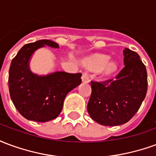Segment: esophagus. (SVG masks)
I'll use <instances>...</instances> for the list:
<instances>
[{
	"instance_id": "obj_1",
	"label": "esophagus",
	"mask_w": 156,
	"mask_h": 156,
	"mask_svg": "<svg viewBox=\"0 0 156 156\" xmlns=\"http://www.w3.org/2000/svg\"><path fill=\"white\" fill-rule=\"evenodd\" d=\"M82 80L83 82H86V83H88L89 82V75L87 72H84L83 75H82Z\"/></svg>"
}]
</instances>
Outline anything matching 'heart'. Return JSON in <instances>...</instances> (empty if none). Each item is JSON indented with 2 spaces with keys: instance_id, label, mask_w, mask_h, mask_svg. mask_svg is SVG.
<instances>
[{
  "instance_id": "b5f03b06",
  "label": "heart",
  "mask_w": 156,
  "mask_h": 156,
  "mask_svg": "<svg viewBox=\"0 0 156 156\" xmlns=\"http://www.w3.org/2000/svg\"><path fill=\"white\" fill-rule=\"evenodd\" d=\"M108 61H109V58L108 57H107V56H101V57H98V58L92 60L89 62V66L94 68H102L108 64ZM117 63H115V62L109 63V64L107 65V68L105 69L106 74H111L112 73H114L117 69Z\"/></svg>"
}]
</instances>
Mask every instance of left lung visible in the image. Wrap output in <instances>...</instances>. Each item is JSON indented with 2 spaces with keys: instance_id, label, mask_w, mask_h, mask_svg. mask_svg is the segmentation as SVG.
Returning <instances> with one entry per match:
<instances>
[{
  "instance_id": "1",
  "label": "left lung",
  "mask_w": 156,
  "mask_h": 156,
  "mask_svg": "<svg viewBox=\"0 0 156 156\" xmlns=\"http://www.w3.org/2000/svg\"><path fill=\"white\" fill-rule=\"evenodd\" d=\"M124 68L115 78L91 81L88 103L90 117L98 124L116 126L133 118L147 93V72L137 52L124 50Z\"/></svg>"
}]
</instances>
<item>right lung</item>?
I'll use <instances>...</instances> for the list:
<instances>
[{"label": "right lung", "mask_w": 156, "mask_h": 156, "mask_svg": "<svg viewBox=\"0 0 156 156\" xmlns=\"http://www.w3.org/2000/svg\"><path fill=\"white\" fill-rule=\"evenodd\" d=\"M58 48L57 42L39 40L24 45L12 59L9 69V91L16 108L28 120L47 122L58 117L65 97L82 83L81 73L55 72L47 76L32 73L29 60L40 48Z\"/></svg>", "instance_id": "right-lung-1"}]
</instances>
